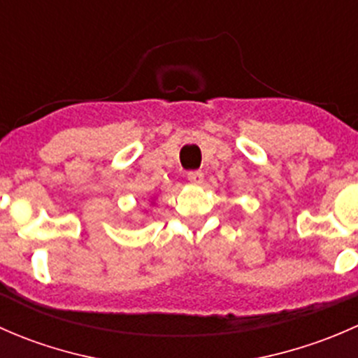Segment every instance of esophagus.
<instances>
[{
  "label": "esophagus",
  "instance_id": "obj_1",
  "mask_svg": "<svg viewBox=\"0 0 358 358\" xmlns=\"http://www.w3.org/2000/svg\"><path fill=\"white\" fill-rule=\"evenodd\" d=\"M187 178H189V182L194 183V185H201V183L204 182V173H202V171H189V173H187Z\"/></svg>",
  "mask_w": 358,
  "mask_h": 358
}]
</instances>
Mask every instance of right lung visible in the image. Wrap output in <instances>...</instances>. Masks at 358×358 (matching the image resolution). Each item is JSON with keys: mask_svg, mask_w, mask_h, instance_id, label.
Returning a JSON list of instances; mask_svg holds the SVG:
<instances>
[{"mask_svg": "<svg viewBox=\"0 0 358 358\" xmlns=\"http://www.w3.org/2000/svg\"><path fill=\"white\" fill-rule=\"evenodd\" d=\"M152 202H154V201H152Z\"/></svg>", "mask_w": 358, "mask_h": 358, "instance_id": "right-lung-1", "label": "right lung"}]
</instances>
